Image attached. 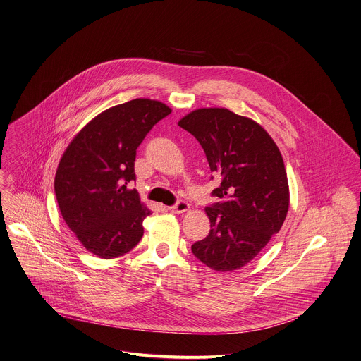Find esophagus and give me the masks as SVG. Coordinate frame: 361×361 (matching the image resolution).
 I'll return each mask as SVG.
<instances>
[{
	"mask_svg": "<svg viewBox=\"0 0 361 361\" xmlns=\"http://www.w3.org/2000/svg\"><path fill=\"white\" fill-rule=\"evenodd\" d=\"M169 210H170L171 213H174V214H181V213H185V212L190 210V204H188L187 202H184V200H180V202L176 203L174 206H170Z\"/></svg>",
	"mask_w": 361,
	"mask_h": 361,
	"instance_id": "34e87169",
	"label": "esophagus"
}]
</instances>
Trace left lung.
Segmentation results:
<instances>
[{"label":"left lung","mask_w":361,"mask_h":361,"mask_svg":"<svg viewBox=\"0 0 361 361\" xmlns=\"http://www.w3.org/2000/svg\"><path fill=\"white\" fill-rule=\"evenodd\" d=\"M178 126L200 141L210 170L221 177L204 212L210 231L192 253L214 271H234L253 260L277 234L289 207V185L280 149L250 118L226 108H200Z\"/></svg>","instance_id":"8db88e82"}]
</instances>
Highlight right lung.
Wrapping results in <instances>:
<instances>
[{
	"label": "right lung",
	"instance_id": "1",
	"mask_svg": "<svg viewBox=\"0 0 361 361\" xmlns=\"http://www.w3.org/2000/svg\"><path fill=\"white\" fill-rule=\"evenodd\" d=\"M171 114L161 101L137 98L88 121L65 149L54 188L61 214L81 245L101 259L130 252L152 212L137 190L135 151L149 130Z\"/></svg>",
	"mask_w": 361,
	"mask_h": 361
}]
</instances>
